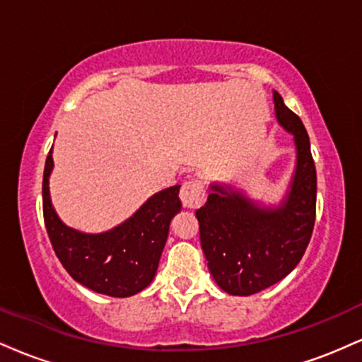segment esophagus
Instances as JSON below:
<instances>
[{
	"mask_svg": "<svg viewBox=\"0 0 362 362\" xmlns=\"http://www.w3.org/2000/svg\"><path fill=\"white\" fill-rule=\"evenodd\" d=\"M182 204L185 207H201L206 202V185L199 177H190L180 189Z\"/></svg>",
	"mask_w": 362,
	"mask_h": 362,
	"instance_id": "esophagus-1",
	"label": "esophagus"
}]
</instances>
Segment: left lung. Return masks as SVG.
<instances>
[{
	"mask_svg": "<svg viewBox=\"0 0 362 362\" xmlns=\"http://www.w3.org/2000/svg\"><path fill=\"white\" fill-rule=\"evenodd\" d=\"M276 119L294 136L296 170L277 207H260L238 190L213 184L195 211L207 267L223 291L250 296L284 279L300 264L317 216V170L301 119L274 91Z\"/></svg>",
	"mask_w": 362,
	"mask_h": 362,
	"instance_id": "obj_1",
	"label": "left lung"
}]
</instances>
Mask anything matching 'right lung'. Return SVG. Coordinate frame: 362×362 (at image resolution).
Wrapping results in <instances>:
<instances>
[{
    "label": "right lung",
    "mask_w": 362,
    "mask_h": 362,
    "mask_svg": "<svg viewBox=\"0 0 362 362\" xmlns=\"http://www.w3.org/2000/svg\"><path fill=\"white\" fill-rule=\"evenodd\" d=\"M52 149L45 160L42 180L44 223L54 252L74 281L95 293L127 298L143 291L155 277L170 230L180 211V185L149 197L127 221L105 233L88 235L66 226L54 211L49 175Z\"/></svg>",
    "instance_id": "right-lung-1"
}]
</instances>
